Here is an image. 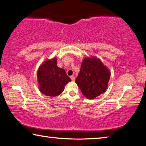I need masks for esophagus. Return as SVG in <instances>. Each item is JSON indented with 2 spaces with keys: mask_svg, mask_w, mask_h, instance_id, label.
<instances>
[{
  "mask_svg": "<svg viewBox=\"0 0 146 146\" xmlns=\"http://www.w3.org/2000/svg\"><path fill=\"white\" fill-rule=\"evenodd\" d=\"M71 77V80H73V81H74L75 80V76H70Z\"/></svg>",
  "mask_w": 146,
  "mask_h": 146,
  "instance_id": "34e87169",
  "label": "esophagus"
}]
</instances>
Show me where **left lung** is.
Masks as SVG:
<instances>
[{
  "label": "left lung",
  "mask_w": 146,
  "mask_h": 146,
  "mask_svg": "<svg viewBox=\"0 0 146 146\" xmlns=\"http://www.w3.org/2000/svg\"><path fill=\"white\" fill-rule=\"evenodd\" d=\"M111 72L97 57L84 58L75 82L88 99H94L107 90Z\"/></svg>",
  "instance_id": "obj_1"
}]
</instances>
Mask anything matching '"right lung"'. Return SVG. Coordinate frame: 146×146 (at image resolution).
Listing matches in <instances>:
<instances>
[{
    "instance_id": "add662e5",
    "label": "right lung",
    "mask_w": 146,
    "mask_h": 146,
    "mask_svg": "<svg viewBox=\"0 0 146 146\" xmlns=\"http://www.w3.org/2000/svg\"><path fill=\"white\" fill-rule=\"evenodd\" d=\"M39 91L49 97H56L63 92L65 86L71 81L65 70L57 66V59H47L37 71Z\"/></svg>"
}]
</instances>
